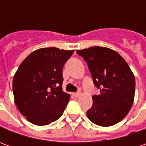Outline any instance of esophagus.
Here are the masks:
<instances>
[{"mask_svg":"<svg viewBox=\"0 0 146 146\" xmlns=\"http://www.w3.org/2000/svg\"><path fill=\"white\" fill-rule=\"evenodd\" d=\"M80 94H81V93H80V92H77V93H73V96H74L75 98H79V97L80 96Z\"/></svg>","mask_w":146,"mask_h":146,"instance_id":"1","label":"esophagus"}]
</instances>
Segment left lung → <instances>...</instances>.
I'll list each match as a JSON object with an SVG mask.
<instances>
[{"mask_svg":"<svg viewBox=\"0 0 146 146\" xmlns=\"http://www.w3.org/2000/svg\"><path fill=\"white\" fill-rule=\"evenodd\" d=\"M76 53L87 62L94 85L100 90L93 96L87 116L102 127L115 125L129 112L135 96V76L126 61L115 50L91 47Z\"/></svg>","mask_w":146,"mask_h":146,"instance_id":"left-lung-1","label":"left lung"}]
</instances>
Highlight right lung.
<instances>
[{"instance_id": "add662e5", "label": "right lung", "mask_w": 146, "mask_h": 146, "mask_svg": "<svg viewBox=\"0 0 146 146\" xmlns=\"http://www.w3.org/2000/svg\"><path fill=\"white\" fill-rule=\"evenodd\" d=\"M74 50L39 48L28 55L13 80L14 102L31 123L48 125L62 115L70 95L62 91V69Z\"/></svg>"}]
</instances>
